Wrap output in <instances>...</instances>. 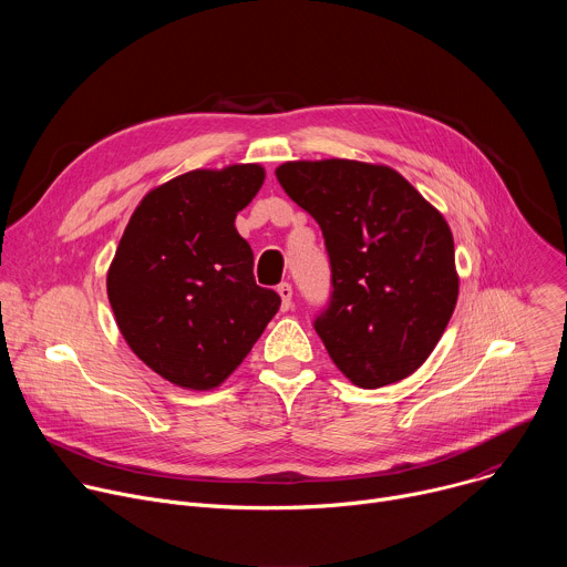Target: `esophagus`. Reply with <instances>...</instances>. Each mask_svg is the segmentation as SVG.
Masks as SVG:
<instances>
[{
	"label": "esophagus",
	"mask_w": 567,
	"mask_h": 567,
	"mask_svg": "<svg viewBox=\"0 0 567 567\" xmlns=\"http://www.w3.org/2000/svg\"><path fill=\"white\" fill-rule=\"evenodd\" d=\"M278 293H280V298H282V311H287L289 307H291V285L289 282H280L278 285Z\"/></svg>",
	"instance_id": "1"
}]
</instances>
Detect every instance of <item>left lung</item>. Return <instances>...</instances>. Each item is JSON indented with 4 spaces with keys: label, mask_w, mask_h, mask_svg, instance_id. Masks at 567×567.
<instances>
[{
    "label": "left lung",
    "mask_w": 567,
    "mask_h": 567,
    "mask_svg": "<svg viewBox=\"0 0 567 567\" xmlns=\"http://www.w3.org/2000/svg\"><path fill=\"white\" fill-rule=\"evenodd\" d=\"M276 177L326 237L332 291L313 330L337 368L368 390L413 374L457 302L444 217L385 166L289 161Z\"/></svg>",
    "instance_id": "1"
}]
</instances>
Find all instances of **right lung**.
Segmentation results:
<instances>
[{"instance_id": "1", "label": "right lung", "mask_w": 567, "mask_h": 567, "mask_svg": "<svg viewBox=\"0 0 567 567\" xmlns=\"http://www.w3.org/2000/svg\"><path fill=\"white\" fill-rule=\"evenodd\" d=\"M256 164L193 171L136 206L107 274V296L132 352L190 388L219 385L280 307L256 285L254 251L235 215L260 190Z\"/></svg>"}]
</instances>
